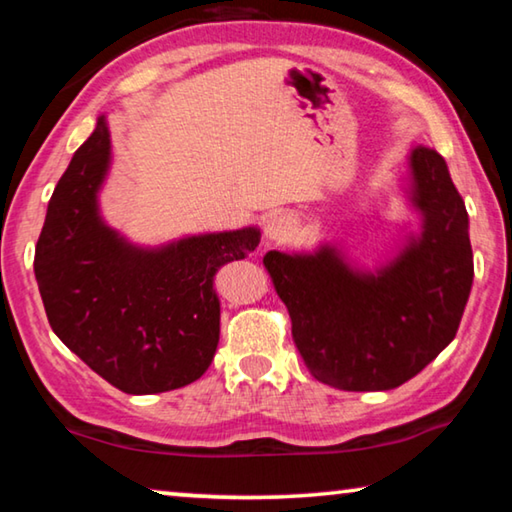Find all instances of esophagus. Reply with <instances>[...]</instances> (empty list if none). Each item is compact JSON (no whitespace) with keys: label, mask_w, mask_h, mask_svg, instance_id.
I'll use <instances>...</instances> for the list:
<instances>
[{"label":"esophagus","mask_w":512,"mask_h":512,"mask_svg":"<svg viewBox=\"0 0 512 512\" xmlns=\"http://www.w3.org/2000/svg\"><path fill=\"white\" fill-rule=\"evenodd\" d=\"M298 228V221L296 216L289 214V212H275L268 216V221L264 225V237L268 241H287L289 237H293V232Z\"/></svg>","instance_id":"34e87169"}]
</instances>
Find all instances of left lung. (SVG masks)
I'll return each instance as SVG.
<instances>
[{
	"mask_svg": "<svg viewBox=\"0 0 512 512\" xmlns=\"http://www.w3.org/2000/svg\"><path fill=\"white\" fill-rule=\"evenodd\" d=\"M404 198L420 216V230L375 268L354 264L336 244L264 255L300 357L327 386H402L454 341L461 325L474 280L470 219L436 149H411Z\"/></svg>",
	"mask_w": 512,
	"mask_h": 512,
	"instance_id": "left-lung-1",
	"label": "left lung"
}]
</instances>
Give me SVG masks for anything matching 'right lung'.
<instances>
[{"label":"right lung","mask_w":512,"mask_h":512,"mask_svg":"<svg viewBox=\"0 0 512 512\" xmlns=\"http://www.w3.org/2000/svg\"><path fill=\"white\" fill-rule=\"evenodd\" d=\"M110 164L101 115L51 194L33 271L49 325L76 357L128 395L173 391L201 377L219 345L214 273L253 253L262 232L133 244L101 216Z\"/></svg>","instance_id":"1"}]
</instances>
